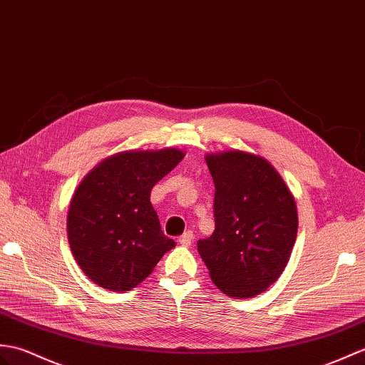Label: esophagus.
Returning a JSON list of instances; mask_svg holds the SVG:
<instances>
[{
	"instance_id": "obj_1",
	"label": "esophagus",
	"mask_w": 365,
	"mask_h": 365,
	"mask_svg": "<svg viewBox=\"0 0 365 365\" xmlns=\"http://www.w3.org/2000/svg\"><path fill=\"white\" fill-rule=\"evenodd\" d=\"M192 240H194L192 232H185L182 236H179V240H177V242H179L180 245H185V247H188V245H191Z\"/></svg>"
}]
</instances>
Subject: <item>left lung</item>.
Here are the masks:
<instances>
[{
	"label": "left lung",
	"instance_id": "obj_1",
	"mask_svg": "<svg viewBox=\"0 0 365 365\" xmlns=\"http://www.w3.org/2000/svg\"><path fill=\"white\" fill-rule=\"evenodd\" d=\"M215 182V232L197 241L213 283L250 299L282 275L297 238L292 192L266 158L242 150L205 157Z\"/></svg>",
	"mask_w": 365,
	"mask_h": 365
}]
</instances>
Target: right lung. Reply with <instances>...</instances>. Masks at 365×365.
I'll return each mask as SVG.
<instances>
[{"label":"right lung","instance_id":"right-lung-1","mask_svg":"<svg viewBox=\"0 0 365 365\" xmlns=\"http://www.w3.org/2000/svg\"><path fill=\"white\" fill-rule=\"evenodd\" d=\"M180 149L124 150L83 177L70 202L68 242L82 272L108 291H130L175 242L162 232L150 190L182 162Z\"/></svg>","mask_w":365,"mask_h":365}]
</instances>
